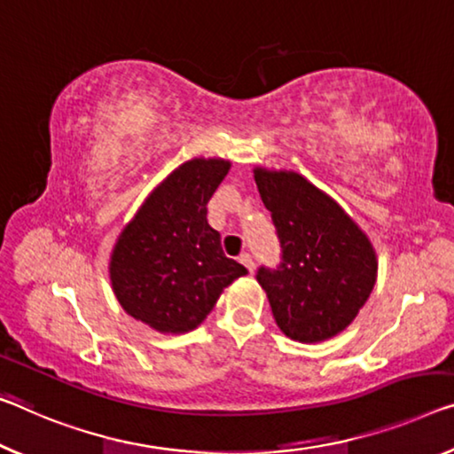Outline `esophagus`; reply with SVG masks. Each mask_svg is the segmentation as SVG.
I'll list each match as a JSON object with an SVG mask.
<instances>
[{
  "mask_svg": "<svg viewBox=\"0 0 454 454\" xmlns=\"http://www.w3.org/2000/svg\"><path fill=\"white\" fill-rule=\"evenodd\" d=\"M239 262H241L243 266H246L249 271H254V270H255L254 257H251V254H247V251H246V254H241V255H239Z\"/></svg>",
  "mask_w": 454,
  "mask_h": 454,
  "instance_id": "esophagus-1",
  "label": "esophagus"
}]
</instances>
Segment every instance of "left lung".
Returning a JSON list of instances; mask_svg holds the SVG:
<instances>
[{
    "label": "left lung",
    "mask_w": 454,
    "mask_h": 454,
    "mask_svg": "<svg viewBox=\"0 0 454 454\" xmlns=\"http://www.w3.org/2000/svg\"><path fill=\"white\" fill-rule=\"evenodd\" d=\"M255 184L280 241V263L255 274L278 326L300 343L334 337L353 323L375 286L372 243L300 174L255 168Z\"/></svg>",
    "instance_id": "8db88e82"
}]
</instances>
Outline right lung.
Here are the masks:
<instances>
[{
  "instance_id": "add662e5",
  "label": "right lung",
  "mask_w": 454,
  "mask_h": 454,
  "mask_svg": "<svg viewBox=\"0 0 454 454\" xmlns=\"http://www.w3.org/2000/svg\"><path fill=\"white\" fill-rule=\"evenodd\" d=\"M227 160L194 158L145 199L111 254V284L123 310L160 333L203 323L223 288L247 270L223 254L207 203L229 172Z\"/></svg>"
}]
</instances>
